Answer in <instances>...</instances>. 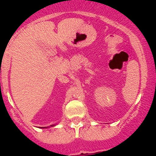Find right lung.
<instances>
[{"label":"right lung","mask_w":156,"mask_h":156,"mask_svg":"<svg viewBox=\"0 0 156 156\" xmlns=\"http://www.w3.org/2000/svg\"><path fill=\"white\" fill-rule=\"evenodd\" d=\"M52 126H54V125H52ZM43 127V128H45V127H41V128Z\"/></svg>","instance_id":"obj_1"}]
</instances>
